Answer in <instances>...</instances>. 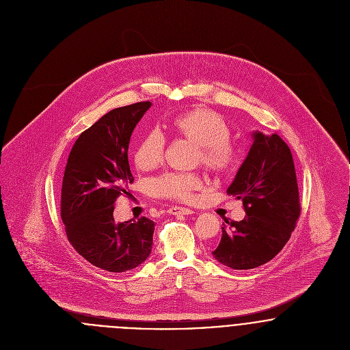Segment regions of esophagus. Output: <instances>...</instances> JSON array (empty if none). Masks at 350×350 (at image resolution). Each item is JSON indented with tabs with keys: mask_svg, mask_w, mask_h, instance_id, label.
<instances>
[{
	"mask_svg": "<svg viewBox=\"0 0 350 350\" xmlns=\"http://www.w3.org/2000/svg\"><path fill=\"white\" fill-rule=\"evenodd\" d=\"M167 213L168 214H172V215H190V214H193L194 211L191 210V208H189V207H179V206H174V207H170L168 210H167Z\"/></svg>",
	"mask_w": 350,
	"mask_h": 350,
	"instance_id": "obj_1",
	"label": "esophagus"
}]
</instances>
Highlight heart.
<instances>
[{
	"mask_svg": "<svg viewBox=\"0 0 350 350\" xmlns=\"http://www.w3.org/2000/svg\"><path fill=\"white\" fill-rule=\"evenodd\" d=\"M171 129L193 144V165L202 164L211 174H226L237 163V150L230 142V128L222 116L206 107H196L176 116ZM165 140L159 131H150L139 142L133 160L142 171H152L161 164ZM203 186L198 172H165L150 182L153 196L168 200H190Z\"/></svg>",
	"mask_w": 350,
	"mask_h": 350,
	"instance_id": "heart-1",
	"label": "heart"
}]
</instances>
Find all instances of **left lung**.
Returning <instances> with one entry per match:
<instances>
[{
  "label": "left lung",
  "instance_id": "left-lung-1",
  "mask_svg": "<svg viewBox=\"0 0 350 350\" xmlns=\"http://www.w3.org/2000/svg\"><path fill=\"white\" fill-rule=\"evenodd\" d=\"M253 144L239 168L229 196L243 200L247 217L222 226L213 256L233 269H252L272 260L286 243L300 215L294 159L276 135L252 133Z\"/></svg>",
  "mask_w": 350,
  "mask_h": 350
}]
</instances>
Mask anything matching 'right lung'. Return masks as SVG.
<instances>
[{"label": "right lung", "mask_w": 350, "mask_h": 350, "mask_svg": "<svg viewBox=\"0 0 350 350\" xmlns=\"http://www.w3.org/2000/svg\"><path fill=\"white\" fill-rule=\"evenodd\" d=\"M150 100L110 110L82 132L68 154L62 185L60 215L74 250L109 272H125L152 252L154 222L147 217L116 222V200L133 176L128 148Z\"/></svg>", "instance_id": "obj_1"}]
</instances>
